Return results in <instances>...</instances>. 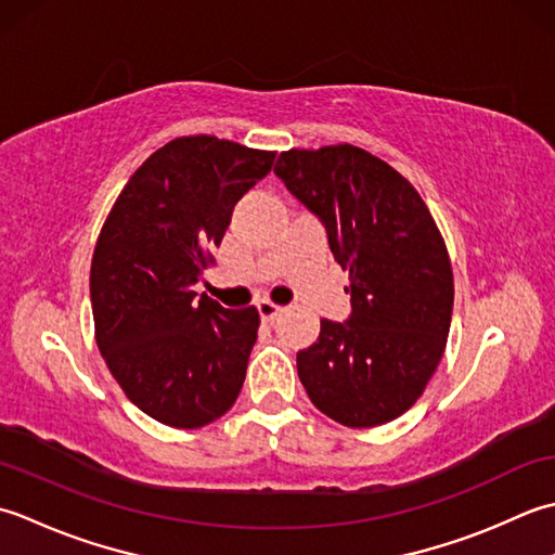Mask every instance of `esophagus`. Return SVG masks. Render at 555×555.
Listing matches in <instances>:
<instances>
[{
	"mask_svg": "<svg viewBox=\"0 0 555 555\" xmlns=\"http://www.w3.org/2000/svg\"><path fill=\"white\" fill-rule=\"evenodd\" d=\"M258 313H261L263 321H275L282 313V307H278V304H273V301H261L258 304Z\"/></svg>",
	"mask_w": 555,
	"mask_h": 555,
	"instance_id": "1",
	"label": "esophagus"
}]
</instances>
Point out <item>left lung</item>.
<instances>
[{
  "label": "left lung",
  "instance_id": "left-lung-1",
  "mask_svg": "<svg viewBox=\"0 0 555 555\" xmlns=\"http://www.w3.org/2000/svg\"><path fill=\"white\" fill-rule=\"evenodd\" d=\"M275 175L323 220L349 270L352 315L321 321L319 340L297 354L301 386L343 426L398 420L446 352L455 285L443 234L420 191L352 143L280 153Z\"/></svg>",
  "mask_w": 555,
  "mask_h": 555
}]
</instances>
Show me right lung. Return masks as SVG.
Returning <instances> with one entry per match:
<instances>
[{
  "mask_svg": "<svg viewBox=\"0 0 555 555\" xmlns=\"http://www.w3.org/2000/svg\"><path fill=\"white\" fill-rule=\"evenodd\" d=\"M273 160L275 151L182 135L135 169L100 230L95 343L124 395L165 426L201 428L240 398L261 315L198 299L194 285L215 263L236 201Z\"/></svg>",
  "mask_w": 555,
  "mask_h": 555,
  "instance_id": "add662e5",
  "label": "right lung"
}]
</instances>
